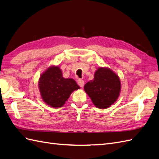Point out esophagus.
I'll use <instances>...</instances> for the list:
<instances>
[{
	"label": "esophagus",
	"instance_id": "34e87169",
	"mask_svg": "<svg viewBox=\"0 0 159 159\" xmlns=\"http://www.w3.org/2000/svg\"><path fill=\"white\" fill-rule=\"evenodd\" d=\"M78 85L80 86L81 88H83L84 85V81L82 80L79 79L78 81Z\"/></svg>",
	"mask_w": 159,
	"mask_h": 159
}]
</instances>
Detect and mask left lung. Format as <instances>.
<instances>
[{"label":"left lung","mask_w":159,"mask_h":159,"mask_svg":"<svg viewBox=\"0 0 159 159\" xmlns=\"http://www.w3.org/2000/svg\"><path fill=\"white\" fill-rule=\"evenodd\" d=\"M121 89L119 77L107 67H99L84 90L96 107L107 109L116 102Z\"/></svg>","instance_id":"1"}]
</instances>
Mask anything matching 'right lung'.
<instances>
[{"instance_id":"right-lung-1","label":"right lung","mask_w":159,"mask_h":159,"mask_svg":"<svg viewBox=\"0 0 159 159\" xmlns=\"http://www.w3.org/2000/svg\"><path fill=\"white\" fill-rule=\"evenodd\" d=\"M38 88L46 104L58 108L63 106L73 91L80 88L74 79L64 78L58 66H51L40 75Z\"/></svg>"}]
</instances>
